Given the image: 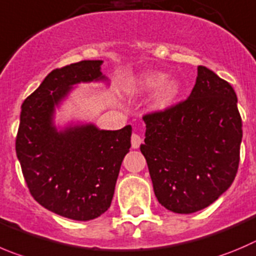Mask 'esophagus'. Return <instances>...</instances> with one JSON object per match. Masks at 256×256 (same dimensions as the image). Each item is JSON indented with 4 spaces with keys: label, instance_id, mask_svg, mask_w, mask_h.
<instances>
[{
    "label": "esophagus",
    "instance_id": "34e87169",
    "mask_svg": "<svg viewBox=\"0 0 256 256\" xmlns=\"http://www.w3.org/2000/svg\"><path fill=\"white\" fill-rule=\"evenodd\" d=\"M143 140L140 134L137 133H133L132 137H130V143H132V147L133 148H140V146L142 144Z\"/></svg>",
    "mask_w": 256,
    "mask_h": 256
}]
</instances>
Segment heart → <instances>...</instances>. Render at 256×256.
<instances>
[{
  "label": "heart",
  "instance_id": "1",
  "mask_svg": "<svg viewBox=\"0 0 256 256\" xmlns=\"http://www.w3.org/2000/svg\"><path fill=\"white\" fill-rule=\"evenodd\" d=\"M163 79H164V76L162 74L150 72V74H146L140 76L136 82V85L140 90H152L156 86H158L163 82ZM180 92H181V86H180L178 82H176V80H167V82H164L163 84H160L157 93H156V106H158V108H166V106H171L174 102V99L178 96Z\"/></svg>",
  "mask_w": 256,
  "mask_h": 256
}]
</instances>
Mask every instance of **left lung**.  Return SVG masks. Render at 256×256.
I'll return each mask as SVG.
<instances>
[{
	"instance_id": "left-lung-1",
	"label": "left lung",
	"mask_w": 256,
	"mask_h": 256,
	"mask_svg": "<svg viewBox=\"0 0 256 256\" xmlns=\"http://www.w3.org/2000/svg\"><path fill=\"white\" fill-rule=\"evenodd\" d=\"M147 160L158 202L177 214L208 208L231 186L242 122L235 90L206 66L186 100L143 116Z\"/></svg>"
}]
</instances>
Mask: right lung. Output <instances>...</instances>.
Instances as JSON below:
<instances>
[{"mask_svg": "<svg viewBox=\"0 0 256 256\" xmlns=\"http://www.w3.org/2000/svg\"><path fill=\"white\" fill-rule=\"evenodd\" d=\"M102 60L55 69L21 106L16 154L31 196L64 218L88 221L112 204L122 160L130 152L132 126L100 130L93 124L52 126L55 106L74 84L104 79Z\"/></svg>", "mask_w": 256, "mask_h": 256, "instance_id": "add662e5", "label": "right lung"}]
</instances>
